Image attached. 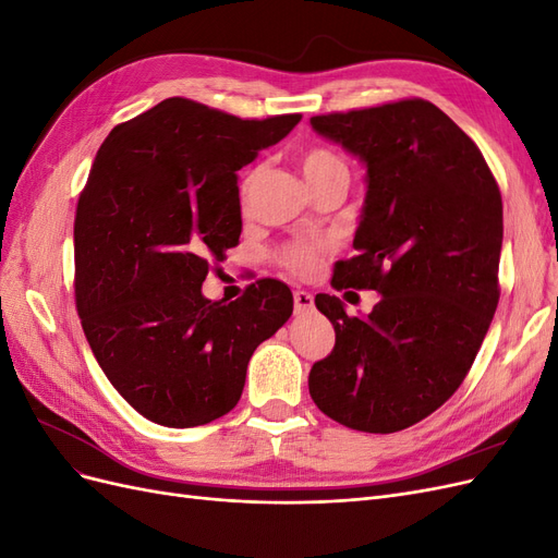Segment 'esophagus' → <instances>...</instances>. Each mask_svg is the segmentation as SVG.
<instances>
[{
    "label": "esophagus",
    "mask_w": 558,
    "mask_h": 558,
    "mask_svg": "<svg viewBox=\"0 0 558 558\" xmlns=\"http://www.w3.org/2000/svg\"><path fill=\"white\" fill-rule=\"evenodd\" d=\"M293 302H295V314H307L314 310V295L307 291H295Z\"/></svg>",
    "instance_id": "obj_1"
}]
</instances>
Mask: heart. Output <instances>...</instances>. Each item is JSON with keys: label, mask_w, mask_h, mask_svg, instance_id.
<instances>
[{"label": "heart", "mask_w": 558, "mask_h": 558, "mask_svg": "<svg viewBox=\"0 0 558 558\" xmlns=\"http://www.w3.org/2000/svg\"><path fill=\"white\" fill-rule=\"evenodd\" d=\"M300 167H302V174H305L310 189L314 185L337 179V177H347V165L344 160L335 154L332 148L328 146H310L302 150L300 156ZM260 167H253L248 170L240 183V195L242 202H246L253 197L258 189V181H260ZM318 246L316 244H291L281 251V263L293 269V272H310L316 265L318 258Z\"/></svg>", "instance_id": "obj_1"}]
</instances>
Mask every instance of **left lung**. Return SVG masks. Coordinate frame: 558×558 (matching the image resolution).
Here are the masks:
<instances>
[{
	"instance_id": "8db88e82",
	"label": "left lung",
	"mask_w": 558,
	"mask_h": 558,
	"mask_svg": "<svg viewBox=\"0 0 558 558\" xmlns=\"http://www.w3.org/2000/svg\"><path fill=\"white\" fill-rule=\"evenodd\" d=\"M312 128L367 167L335 289L377 291L367 318L318 293L335 347L314 363L316 408L353 430L396 433L465 379L498 307L502 199L477 144L426 99L314 116Z\"/></svg>"
}]
</instances>
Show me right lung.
Wrapping results in <instances>:
<instances>
[{
	"mask_svg": "<svg viewBox=\"0 0 558 558\" xmlns=\"http://www.w3.org/2000/svg\"><path fill=\"white\" fill-rule=\"evenodd\" d=\"M300 118L244 121L170 97L97 150L74 221L76 312L107 379L154 424L228 414L253 351L293 314L281 281L251 283L228 305L202 295V281L240 242L238 170Z\"/></svg>",
	"mask_w": 558,
	"mask_h": 558,
	"instance_id": "obj_1",
	"label": "right lung"
}]
</instances>
